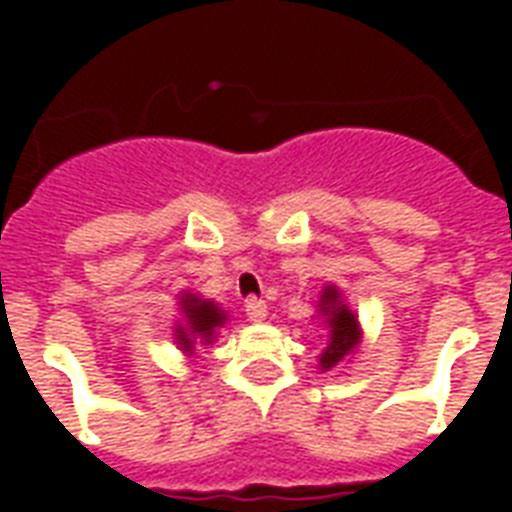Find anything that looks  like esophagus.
I'll use <instances>...</instances> for the list:
<instances>
[{"mask_svg": "<svg viewBox=\"0 0 512 512\" xmlns=\"http://www.w3.org/2000/svg\"><path fill=\"white\" fill-rule=\"evenodd\" d=\"M244 310H246V318H249V321H252V323H260L268 315L266 301L255 299V296H252V299H246Z\"/></svg>", "mask_w": 512, "mask_h": 512, "instance_id": "obj_1", "label": "esophagus"}]
</instances>
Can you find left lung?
I'll return each mask as SVG.
<instances>
[{"mask_svg":"<svg viewBox=\"0 0 512 512\" xmlns=\"http://www.w3.org/2000/svg\"><path fill=\"white\" fill-rule=\"evenodd\" d=\"M321 310L329 315V326H332L329 345H326V351L321 354V370H332L359 343V323H356L354 312L348 310L345 304H340V293L334 288L323 290Z\"/></svg>","mask_w":512,"mask_h":512,"instance_id":"8db88e82","label":"left lung"}]
</instances>
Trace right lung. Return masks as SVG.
Here are the masks:
<instances>
[{
    "label": "right lung",
    "instance_id": "1",
    "mask_svg": "<svg viewBox=\"0 0 512 512\" xmlns=\"http://www.w3.org/2000/svg\"><path fill=\"white\" fill-rule=\"evenodd\" d=\"M183 304V315H186V326H178V343L183 351L194 348V340L200 343H213V334L222 326L227 318L224 312L213 304V301H200L194 296H186L180 301Z\"/></svg>",
    "mask_w": 512,
    "mask_h": 512
}]
</instances>
